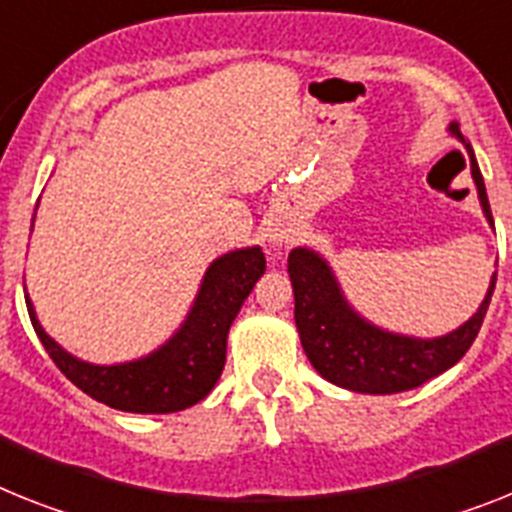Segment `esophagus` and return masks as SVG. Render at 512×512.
<instances>
[{
    "mask_svg": "<svg viewBox=\"0 0 512 512\" xmlns=\"http://www.w3.org/2000/svg\"><path fill=\"white\" fill-rule=\"evenodd\" d=\"M283 239H286V236H283V231H270V244H273V247H281Z\"/></svg>",
    "mask_w": 512,
    "mask_h": 512,
    "instance_id": "34e87169",
    "label": "esophagus"
}]
</instances>
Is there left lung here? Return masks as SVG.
I'll return each mask as SVG.
<instances>
[{
    "mask_svg": "<svg viewBox=\"0 0 512 512\" xmlns=\"http://www.w3.org/2000/svg\"><path fill=\"white\" fill-rule=\"evenodd\" d=\"M453 132L461 137L458 130ZM466 148L471 156V176L479 192V203L487 221L492 223L482 171L471 153V145ZM289 276L294 286L296 330H299L304 354L312 367L338 388L372 395L419 388L432 377L442 375L455 362H461V356L471 349L474 338L479 336L497 283L495 270L482 307L458 330L442 338H411L377 328L359 312H354L330 265L312 249L296 247L291 252Z\"/></svg>",
    "mask_w": 512,
    "mask_h": 512,
    "instance_id": "obj_1",
    "label": "left lung"
}]
</instances>
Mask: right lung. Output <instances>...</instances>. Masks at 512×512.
I'll use <instances>...</instances> for the list:
<instances>
[{
	"label": "right lung",
	"instance_id": "right-lung-1",
	"mask_svg": "<svg viewBox=\"0 0 512 512\" xmlns=\"http://www.w3.org/2000/svg\"><path fill=\"white\" fill-rule=\"evenodd\" d=\"M263 273L265 255L260 247L234 249L218 257L205 273L190 315L174 338L137 362L111 367L80 362L77 356L67 354L54 338L46 336L28 296L25 304L46 354L72 385L111 409L132 414H174L195 406L213 390L226 364L231 322Z\"/></svg>",
	"mask_w": 512,
	"mask_h": 512
}]
</instances>
